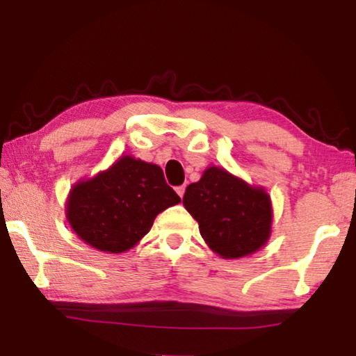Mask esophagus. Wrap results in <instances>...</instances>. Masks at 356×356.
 Segmentation results:
<instances>
[{
    "label": "esophagus",
    "instance_id": "1",
    "mask_svg": "<svg viewBox=\"0 0 356 356\" xmlns=\"http://www.w3.org/2000/svg\"><path fill=\"white\" fill-rule=\"evenodd\" d=\"M176 191H177V195L180 196V200H182L184 195H185V185H180V186H177Z\"/></svg>",
    "mask_w": 356,
    "mask_h": 356
}]
</instances>
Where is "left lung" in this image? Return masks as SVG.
Instances as JSON below:
<instances>
[{"mask_svg":"<svg viewBox=\"0 0 356 356\" xmlns=\"http://www.w3.org/2000/svg\"><path fill=\"white\" fill-rule=\"evenodd\" d=\"M184 206L200 225L204 242L222 259L254 254L272 236L268 193L225 168L209 166L197 182L186 186Z\"/></svg>","mask_w":356,"mask_h":356,"instance_id":"1","label":"left lung"}]
</instances>
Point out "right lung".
<instances>
[{
    "label": "right lung",
    "instance_id": "1",
    "mask_svg": "<svg viewBox=\"0 0 356 356\" xmlns=\"http://www.w3.org/2000/svg\"><path fill=\"white\" fill-rule=\"evenodd\" d=\"M179 202L160 166L122 155L108 170L72 186L65 218L84 243L119 254L140 243L155 216Z\"/></svg>",
    "mask_w": 356,
    "mask_h": 356
}]
</instances>
